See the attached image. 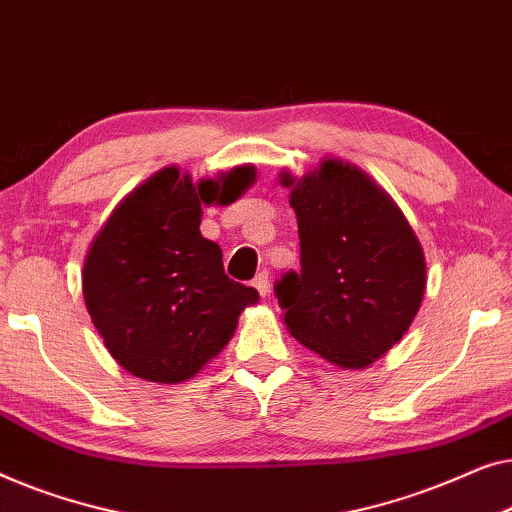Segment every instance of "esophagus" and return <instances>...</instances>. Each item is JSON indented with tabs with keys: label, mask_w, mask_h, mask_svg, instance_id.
I'll list each match as a JSON object with an SVG mask.
<instances>
[{
	"label": "esophagus",
	"mask_w": 512,
	"mask_h": 512,
	"mask_svg": "<svg viewBox=\"0 0 512 512\" xmlns=\"http://www.w3.org/2000/svg\"><path fill=\"white\" fill-rule=\"evenodd\" d=\"M253 285H255V290L262 294V297H266V294H269V273L259 271L253 278Z\"/></svg>",
	"instance_id": "1"
}]
</instances>
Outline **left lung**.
<instances>
[{
  "label": "left lung",
  "instance_id": "obj_1",
  "mask_svg": "<svg viewBox=\"0 0 512 512\" xmlns=\"http://www.w3.org/2000/svg\"><path fill=\"white\" fill-rule=\"evenodd\" d=\"M297 213L301 271L276 283L287 331L341 369H364L420 311L427 264L390 194L355 164L327 157L304 178L280 174Z\"/></svg>",
  "mask_w": 512,
  "mask_h": 512
}]
</instances>
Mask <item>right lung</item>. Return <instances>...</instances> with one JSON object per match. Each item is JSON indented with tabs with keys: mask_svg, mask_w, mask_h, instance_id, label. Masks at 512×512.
<instances>
[{
	"mask_svg": "<svg viewBox=\"0 0 512 512\" xmlns=\"http://www.w3.org/2000/svg\"><path fill=\"white\" fill-rule=\"evenodd\" d=\"M236 167L192 183L178 167L129 192L99 229L83 264L92 325L122 369L153 383H183L234 336L239 315L259 301L234 283L218 243L201 236V206L232 204L255 183Z\"/></svg>",
	"mask_w": 512,
	"mask_h": 512,
	"instance_id": "add662e5",
	"label": "right lung"
}]
</instances>
